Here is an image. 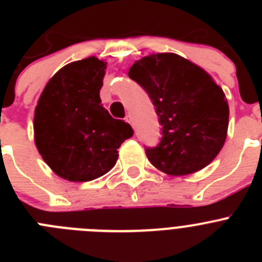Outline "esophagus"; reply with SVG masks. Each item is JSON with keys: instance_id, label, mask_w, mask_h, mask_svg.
Instances as JSON below:
<instances>
[{"instance_id": "esophagus-1", "label": "esophagus", "mask_w": 262, "mask_h": 262, "mask_svg": "<svg viewBox=\"0 0 262 262\" xmlns=\"http://www.w3.org/2000/svg\"><path fill=\"white\" fill-rule=\"evenodd\" d=\"M126 122H127V123H129V124H133V117H131V115H127Z\"/></svg>"}]
</instances>
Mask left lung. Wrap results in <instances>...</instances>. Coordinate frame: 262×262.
Wrapping results in <instances>:
<instances>
[{"label":"left lung","mask_w":262,"mask_h":262,"mask_svg":"<svg viewBox=\"0 0 262 262\" xmlns=\"http://www.w3.org/2000/svg\"><path fill=\"white\" fill-rule=\"evenodd\" d=\"M129 78L145 90L163 126L157 147L147 148L152 165L169 176L195 173L223 148L230 108L211 76L176 53H154L135 61Z\"/></svg>","instance_id":"left-lung-1"}]
</instances>
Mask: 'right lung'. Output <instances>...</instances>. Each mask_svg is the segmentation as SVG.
Returning a JSON list of instances; mask_svg holds the SVG:
<instances>
[{
    "label": "right lung",
    "mask_w": 262,
    "mask_h": 262,
    "mask_svg": "<svg viewBox=\"0 0 262 262\" xmlns=\"http://www.w3.org/2000/svg\"><path fill=\"white\" fill-rule=\"evenodd\" d=\"M106 64L90 56L67 64L52 76L34 114V139L47 165L59 177L86 182L106 174L118 148L134 135L101 105Z\"/></svg>",
    "instance_id": "1"
}]
</instances>
